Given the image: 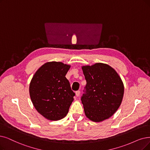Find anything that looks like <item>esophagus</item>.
Returning <instances> with one entry per match:
<instances>
[{"mask_svg": "<svg viewBox=\"0 0 150 150\" xmlns=\"http://www.w3.org/2000/svg\"><path fill=\"white\" fill-rule=\"evenodd\" d=\"M80 93H81V92L79 91H77L76 92V97H79V96L80 95Z\"/></svg>", "mask_w": 150, "mask_h": 150, "instance_id": "34e87169", "label": "esophagus"}]
</instances>
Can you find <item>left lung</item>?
<instances>
[{
  "instance_id": "8db88e82",
  "label": "left lung",
  "mask_w": 150,
  "mask_h": 150,
  "mask_svg": "<svg viewBox=\"0 0 150 150\" xmlns=\"http://www.w3.org/2000/svg\"><path fill=\"white\" fill-rule=\"evenodd\" d=\"M87 82L81 101L86 117L99 122L111 117L120 106L124 92L121 77L107 64L82 66Z\"/></svg>"
}]
</instances>
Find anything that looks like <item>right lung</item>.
<instances>
[{"instance_id":"right-lung-1","label":"right lung","mask_w":150,"mask_h":150,"mask_svg":"<svg viewBox=\"0 0 150 150\" xmlns=\"http://www.w3.org/2000/svg\"><path fill=\"white\" fill-rule=\"evenodd\" d=\"M71 66L62 62L44 64L35 72L29 84L34 108L47 119L58 121L67 115L75 93L66 78Z\"/></svg>"}]
</instances>
